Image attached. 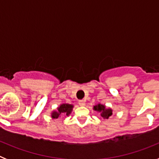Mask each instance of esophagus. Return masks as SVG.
<instances>
[{
  "label": "esophagus",
  "mask_w": 159,
  "mask_h": 159,
  "mask_svg": "<svg viewBox=\"0 0 159 159\" xmlns=\"http://www.w3.org/2000/svg\"><path fill=\"white\" fill-rule=\"evenodd\" d=\"M78 103L80 106H84V105H85V101L83 100V99H81V100H79Z\"/></svg>",
  "instance_id": "1"
}]
</instances>
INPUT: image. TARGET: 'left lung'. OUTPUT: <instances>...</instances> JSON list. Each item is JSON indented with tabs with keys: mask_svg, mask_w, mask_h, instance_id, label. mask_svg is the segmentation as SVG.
I'll use <instances>...</instances> for the list:
<instances>
[{
	"mask_svg": "<svg viewBox=\"0 0 159 159\" xmlns=\"http://www.w3.org/2000/svg\"><path fill=\"white\" fill-rule=\"evenodd\" d=\"M93 109L95 111H96L99 112L101 117L104 119H107L112 115L111 109V108H106L105 105H102L101 103H98L97 105L94 106Z\"/></svg>",
	"mask_w": 159,
	"mask_h": 159,
	"instance_id": "obj_1",
	"label": "left lung"
}]
</instances>
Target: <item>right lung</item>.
I'll return each mask as SVG.
<instances>
[{
	"mask_svg": "<svg viewBox=\"0 0 159 159\" xmlns=\"http://www.w3.org/2000/svg\"><path fill=\"white\" fill-rule=\"evenodd\" d=\"M73 105L68 104V103H63L57 108V111H54L52 113V118L53 119H58L61 116H69L72 111Z\"/></svg>",
	"mask_w": 159,
	"mask_h": 159,
	"instance_id": "obj_1",
	"label": "right lung"
}]
</instances>
